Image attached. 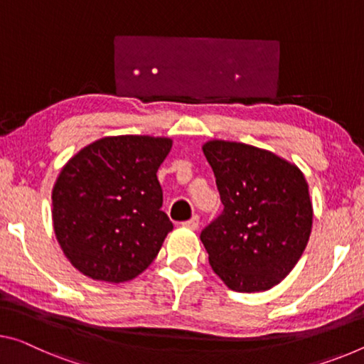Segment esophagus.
Listing matches in <instances>:
<instances>
[{
  "instance_id": "1",
  "label": "esophagus",
  "mask_w": 364,
  "mask_h": 364,
  "mask_svg": "<svg viewBox=\"0 0 364 364\" xmlns=\"http://www.w3.org/2000/svg\"><path fill=\"white\" fill-rule=\"evenodd\" d=\"M182 225H183V226H187V228H190V229H197V228H198V225H200V216H198V215H193L192 218H190L188 221H183Z\"/></svg>"
}]
</instances>
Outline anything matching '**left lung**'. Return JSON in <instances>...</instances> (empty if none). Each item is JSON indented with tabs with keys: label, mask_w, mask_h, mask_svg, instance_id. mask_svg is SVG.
<instances>
[{
	"label": "left lung",
	"mask_w": 364,
	"mask_h": 364,
	"mask_svg": "<svg viewBox=\"0 0 364 364\" xmlns=\"http://www.w3.org/2000/svg\"><path fill=\"white\" fill-rule=\"evenodd\" d=\"M225 208L200 232L210 265L229 288L265 291L293 270L312 228V203L298 167L244 143L203 146Z\"/></svg>",
	"instance_id": "obj_1"
}]
</instances>
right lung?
Segmentation results:
<instances>
[{
    "label": "right lung",
    "instance_id": "add662e5",
    "mask_svg": "<svg viewBox=\"0 0 364 364\" xmlns=\"http://www.w3.org/2000/svg\"><path fill=\"white\" fill-rule=\"evenodd\" d=\"M169 138L97 139L61 169L53 187V229L65 255L86 277L122 283L156 259L172 223L163 206L159 166Z\"/></svg>",
    "mask_w": 364,
    "mask_h": 364
}]
</instances>
